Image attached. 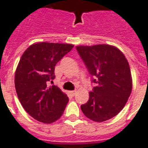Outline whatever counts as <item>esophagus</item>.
Wrapping results in <instances>:
<instances>
[{
	"mask_svg": "<svg viewBox=\"0 0 148 148\" xmlns=\"http://www.w3.org/2000/svg\"><path fill=\"white\" fill-rule=\"evenodd\" d=\"M70 94H71L73 96H74L75 94H76V90H72V91H70Z\"/></svg>",
	"mask_w": 148,
	"mask_h": 148,
	"instance_id": "esophagus-1",
	"label": "esophagus"
}]
</instances>
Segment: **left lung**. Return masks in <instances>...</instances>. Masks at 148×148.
<instances>
[{"instance_id": "8db88e82", "label": "left lung", "mask_w": 148, "mask_h": 148, "mask_svg": "<svg viewBox=\"0 0 148 148\" xmlns=\"http://www.w3.org/2000/svg\"><path fill=\"white\" fill-rule=\"evenodd\" d=\"M76 49L88 72L95 79L87 103L81 106L85 116L95 122L115 117L124 108L132 88L129 62L117 47L106 44L78 46Z\"/></svg>"}]
</instances>
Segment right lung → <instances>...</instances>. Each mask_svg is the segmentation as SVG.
<instances>
[{"instance_id": "right-lung-1", "label": "right lung", "mask_w": 148, "mask_h": 148, "mask_svg": "<svg viewBox=\"0 0 148 148\" xmlns=\"http://www.w3.org/2000/svg\"><path fill=\"white\" fill-rule=\"evenodd\" d=\"M72 44L38 42L26 49L15 73V87L26 112L50 124L61 117L69 98L59 87H48L55 78L56 64L73 48Z\"/></svg>"}]
</instances>
